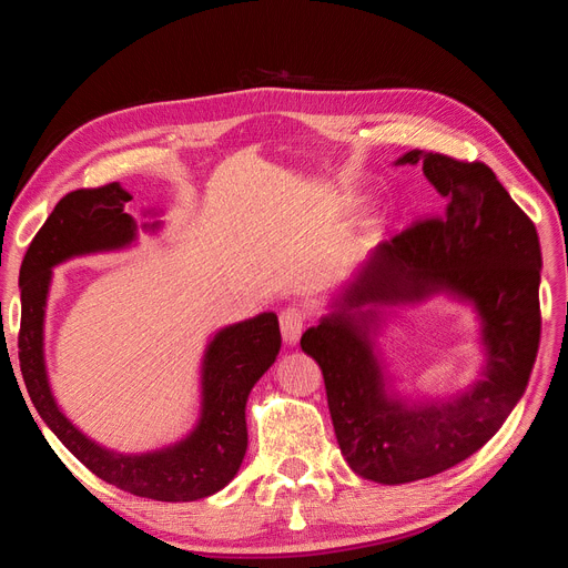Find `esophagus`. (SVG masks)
Here are the masks:
<instances>
[{"mask_svg": "<svg viewBox=\"0 0 568 568\" xmlns=\"http://www.w3.org/2000/svg\"><path fill=\"white\" fill-rule=\"evenodd\" d=\"M305 326V313L301 311L298 305H288L286 311H282L280 315V329H282V338L288 346H296L301 332Z\"/></svg>", "mask_w": 568, "mask_h": 568, "instance_id": "esophagus-1", "label": "esophagus"}]
</instances>
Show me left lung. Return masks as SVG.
<instances>
[{"label":"left lung","instance_id":"8db88e82","mask_svg":"<svg viewBox=\"0 0 568 568\" xmlns=\"http://www.w3.org/2000/svg\"><path fill=\"white\" fill-rule=\"evenodd\" d=\"M407 163L422 165L443 213L376 246L301 336L322 367L341 455L384 486L436 476L484 448L521 400L540 343L536 225L484 163L419 149L395 161ZM434 295L477 313L485 365L448 399H415L394 386L378 336L393 306Z\"/></svg>","mask_w":568,"mask_h":568}]
</instances>
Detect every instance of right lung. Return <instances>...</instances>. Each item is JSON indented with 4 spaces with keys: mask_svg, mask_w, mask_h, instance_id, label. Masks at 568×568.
<instances>
[{
    "mask_svg": "<svg viewBox=\"0 0 568 568\" xmlns=\"http://www.w3.org/2000/svg\"><path fill=\"white\" fill-rule=\"evenodd\" d=\"M132 196L120 184L78 189L51 211L21 265L19 359L30 400L42 422L84 467L106 484L159 503H192L225 488L242 467L248 432L246 400L282 348L280 320L261 313L227 324L205 343L201 357L199 419L184 438L146 453H115L84 436L51 393L44 359V317L54 267L73 257L130 248L142 232H159L161 220L136 225L125 213ZM161 211H144L156 217Z\"/></svg>",
    "mask_w": 568,
    "mask_h": 568,
    "instance_id": "add662e5",
    "label": "right lung"
}]
</instances>
